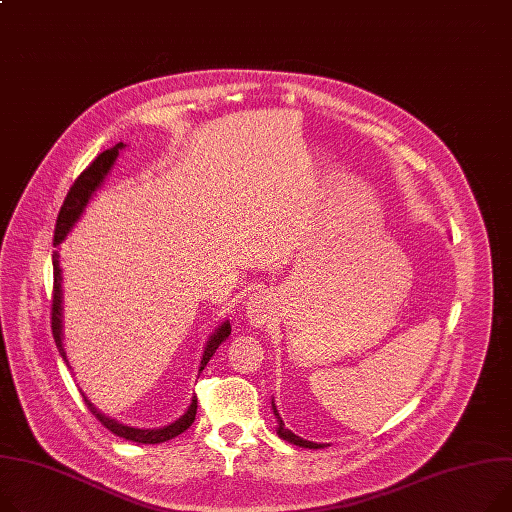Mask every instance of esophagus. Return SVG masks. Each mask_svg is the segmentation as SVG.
<instances>
[{
    "label": "esophagus",
    "instance_id": "obj_1",
    "mask_svg": "<svg viewBox=\"0 0 512 512\" xmlns=\"http://www.w3.org/2000/svg\"><path fill=\"white\" fill-rule=\"evenodd\" d=\"M247 317L249 321L259 327L263 325L265 321H269V315H271V306H269V298L265 294H255L247 300Z\"/></svg>",
    "mask_w": 512,
    "mask_h": 512
}]
</instances>
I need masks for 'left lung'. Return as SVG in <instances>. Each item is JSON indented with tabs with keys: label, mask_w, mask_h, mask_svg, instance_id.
<instances>
[{
	"label": "left lung",
	"mask_w": 512,
	"mask_h": 512,
	"mask_svg": "<svg viewBox=\"0 0 512 512\" xmlns=\"http://www.w3.org/2000/svg\"><path fill=\"white\" fill-rule=\"evenodd\" d=\"M271 405H274V414H276V418H278V430H276V432H278L280 438L292 442V445H296V447H304V449H323V447H325V445H317V442L304 440V438L296 436L294 432H290V430L284 426V422H282V418H280V414H278V410H276V403L271 401Z\"/></svg>",
	"instance_id": "1"
}]
</instances>
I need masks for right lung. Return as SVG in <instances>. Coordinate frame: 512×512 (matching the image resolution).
<instances>
[{
  "instance_id": "right-lung-1",
  "label": "right lung",
  "mask_w": 512,
  "mask_h": 512,
  "mask_svg": "<svg viewBox=\"0 0 512 512\" xmlns=\"http://www.w3.org/2000/svg\"><path fill=\"white\" fill-rule=\"evenodd\" d=\"M123 148V142L115 144L113 148L105 150L102 154H98L92 164L84 170V173L74 181L70 193H67L63 206H61V212L57 216V224H55V236H53V245L57 247L63 238L67 236V232L72 230V226L76 224V220L80 218V214L84 212L88 199L92 197V193L100 187V183L105 181V177L109 175L111 166L115 164L117 156H119V150ZM51 329H53V337H55V346L61 354V358L67 362L65 358V350H63V335H61V267H59V255L53 253V300H51ZM230 335V323L224 321L216 331L214 335L208 339L206 344V350H203V356H201V364H199V372L206 368V364L212 360V356L216 354L218 346L224 342V339ZM88 410L96 416V420L109 428L113 434L125 438V440H131V442H142V445H158V442H166L170 438L179 436L181 432H185L193 420H195V414H197V397L191 399V405L187 407V412L173 424H168L164 428H131V426H125L109 416H105L102 412H98L96 407L90 403V399L82 393Z\"/></svg>"
}]
</instances>
